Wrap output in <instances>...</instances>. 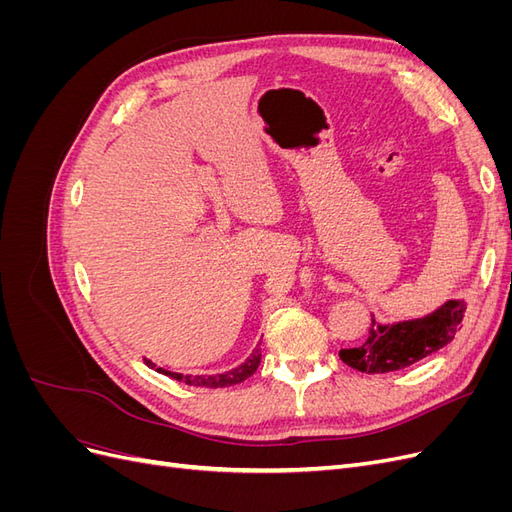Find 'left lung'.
<instances>
[{"label": "left lung", "instance_id": "obj_1", "mask_svg": "<svg viewBox=\"0 0 512 512\" xmlns=\"http://www.w3.org/2000/svg\"><path fill=\"white\" fill-rule=\"evenodd\" d=\"M466 303L448 301L438 312L421 320L399 322L393 327H380L371 318V329L365 342L356 348L339 350V359L363 374H386L418 363L453 342L461 331Z\"/></svg>", "mask_w": 512, "mask_h": 512}]
</instances>
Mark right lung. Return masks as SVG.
Returning a JSON list of instances; mask_svg holds the SVG:
<instances>
[{"label": "right lung", "instance_id": "add662e5", "mask_svg": "<svg viewBox=\"0 0 512 512\" xmlns=\"http://www.w3.org/2000/svg\"><path fill=\"white\" fill-rule=\"evenodd\" d=\"M262 344V342H260ZM260 344L258 348L250 354V359H247L243 365H239L237 369L232 371H226V374H218V376H181V374H173V371H166L162 367H158L156 371H160V374L164 376H170L175 378L177 382H185L190 386H200V389H222V386H232V384H239L243 380L250 378L254 371L258 369L260 365V359H262V352H260ZM149 367H153L151 361H145Z\"/></svg>", "mask_w": 512, "mask_h": 512}]
</instances>
